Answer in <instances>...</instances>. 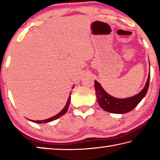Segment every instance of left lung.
I'll list each match as a JSON object with an SVG mask.
<instances>
[{"mask_svg": "<svg viewBox=\"0 0 160 160\" xmlns=\"http://www.w3.org/2000/svg\"><path fill=\"white\" fill-rule=\"evenodd\" d=\"M150 77V72H149L145 85L138 94L125 99H119L111 96L103 89L102 85L97 80H94V88L96 91L97 102L100 107L105 112L113 113H126L131 112L139 104L147 94Z\"/></svg>", "mask_w": 160, "mask_h": 160, "instance_id": "left-lung-1", "label": "left lung"}]
</instances>
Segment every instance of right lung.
Instances as JSON below:
<instances>
[{
    "label": "right lung",
    "instance_id": "add662e5",
    "mask_svg": "<svg viewBox=\"0 0 160 160\" xmlns=\"http://www.w3.org/2000/svg\"><path fill=\"white\" fill-rule=\"evenodd\" d=\"M73 85L72 86V88H74ZM70 96L68 97V101L66 102V106L64 107V108L63 109H62L60 112H59L58 113H57V114L53 116V117H51L49 118H47V119H45V120H42V121H34V120H29L30 121H32V122L34 123H48V122H51V121H53L54 120H56V119H57L58 118H60L61 116H62L63 115H64L65 113H66L67 112L68 109V107H69V105H70Z\"/></svg>",
    "mask_w": 160,
    "mask_h": 160
}]
</instances>
